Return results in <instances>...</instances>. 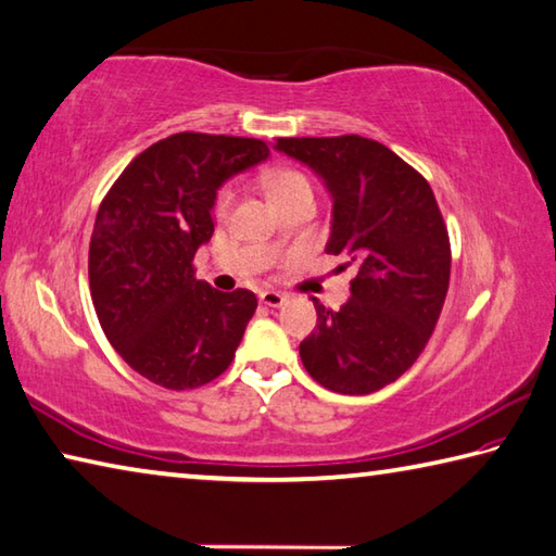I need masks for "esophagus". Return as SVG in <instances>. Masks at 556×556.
<instances>
[{"label":"esophagus","instance_id":"obj_1","mask_svg":"<svg viewBox=\"0 0 556 556\" xmlns=\"http://www.w3.org/2000/svg\"><path fill=\"white\" fill-rule=\"evenodd\" d=\"M260 301L265 306H271V308H277V306H281L287 301V294H281V291H275V289H267V291H262L260 294Z\"/></svg>","mask_w":556,"mask_h":556}]
</instances>
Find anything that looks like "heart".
<instances>
[{
	"label": "heart",
	"instance_id": "1",
	"mask_svg": "<svg viewBox=\"0 0 556 556\" xmlns=\"http://www.w3.org/2000/svg\"><path fill=\"white\" fill-rule=\"evenodd\" d=\"M311 189V181L304 173H299V169H277V173H271L267 177V191H269V199L271 201H279L289 194H296V191H304ZM233 199H236V189L233 187H224L218 191L216 197V214L218 216H226L230 206H233Z\"/></svg>",
	"mask_w": 556,
	"mask_h": 556
}]
</instances>
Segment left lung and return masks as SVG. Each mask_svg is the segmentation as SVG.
Here are the masks:
<instances>
[{
	"mask_svg": "<svg viewBox=\"0 0 556 556\" xmlns=\"http://www.w3.org/2000/svg\"><path fill=\"white\" fill-rule=\"evenodd\" d=\"M277 150L326 179V252L357 267L340 311L313 301L318 326L301 342V362L330 391L375 393L413 367L438 326L452 265L445 218L428 179L377 140L277 138Z\"/></svg>",
	"mask_w": 556,
	"mask_h": 556,
	"instance_id": "1",
	"label": "left lung"
}]
</instances>
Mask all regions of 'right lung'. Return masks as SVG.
<instances>
[{"label":"right lung","instance_id":"right-lung-1","mask_svg":"<svg viewBox=\"0 0 556 556\" xmlns=\"http://www.w3.org/2000/svg\"><path fill=\"white\" fill-rule=\"evenodd\" d=\"M265 140L175 134L146 148L111 185L89 240V291L106 340L157 387L187 391L224 375L257 296L194 277L214 236L216 191L267 160Z\"/></svg>","mask_w":556,"mask_h":556}]
</instances>
